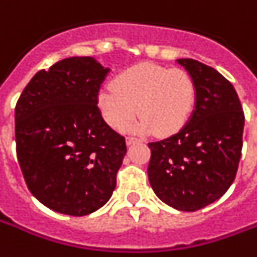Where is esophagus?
I'll list each match as a JSON object with an SVG mask.
<instances>
[{"instance_id": "1", "label": "esophagus", "mask_w": 257, "mask_h": 257, "mask_svg": "<svg viewBox=\"0 0 257 257\" xmlns=\"http://www.w3.org/2000/svg\"><path fill=\"white\" fill-rule=\"evenodd\" d=\"M136 142H139L138 138H134V136H128V138H126V145H128V146L134 145V143H136Z\"/></svg>"}]
</instances>
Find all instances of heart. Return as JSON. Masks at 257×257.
Instances as JSON below:
<instances>
[{"mask_svg": "<svg viewBox=\"0 0 257 257\" xmlns=\"http://www.w3.org/2000/svg\"><path fill=\"white\" fill-rule=\"evenodd\" d=\"M196 83L188 72L142 62L118 73L111 87L98 91L97 104L104 121L125 131L138 114L134 131L160 136L177 134L188 122L196 103Z\"/></svg>", "mask_w": 257, "mask_h": 257, "instance_id": "1", "label": "heart"}]
</instances>
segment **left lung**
I'll return each mask as SVG.
<instances>
[{
  "label": "left lung",
  "instance_id": "left-lung-1",
  "mask_svg": "<svg viewBox=\"0 0 257 257\" xmlns=\"http://www.w3.org/2000/svg\"><path fill=\"white\" fill-rule=\"evenodd\" d=\"M196 83L191 119L152 152L147 175L154 193L174 209L196 211L228 191L238 171L245 115L231 82L209 65L177 60Z\"/></svg>",
  "mask_w": 257,
  "mask_h": 257
}]
</instances>
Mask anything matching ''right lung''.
<instances>
[{
	"label": "right lung",
	"mask_w": 257,
	"mask_h": 257,
	"mask_svg": "<svg viewBox=\"0 0 257 257\" xmlns=\"http://www.w3.org/2000/svg\"><path fill=\"white\" fill-rule=\"evenodd\" d=\"M107 72L91 57L65 58L36 73L16 103L23 178L39 202L62 214L87 216L115 189L126 143L97 105Z\"/></svg>",
	"instance_id": "1"
}]
</instances>
